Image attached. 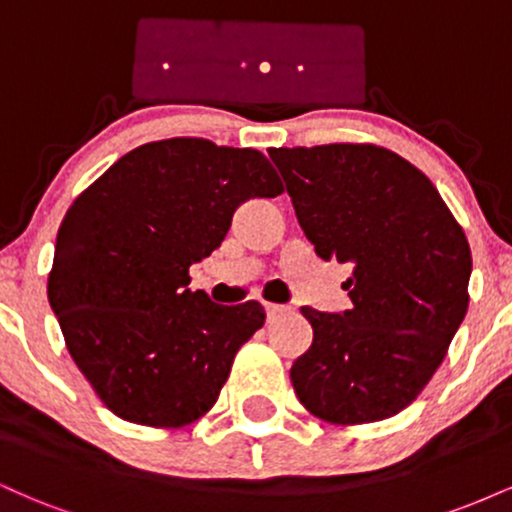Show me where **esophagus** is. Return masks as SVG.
<instances>
[{
    "mask_svg": "<svg viewBox=\"0 0 512 512\" xmlns=\"http://www.w3.org/2000/svg\"><path fill=\"white\" fill-rule=\"evenodd\" d=\"M264 310H267L269 322L279 320V317H284V315H289V313H291L289 305H276V303H267V305H264Z\"/></svg>",
    "mask_w": 512,
    "mask_h": 512,
    "instance_id": "1",
    "label": "esophagus"
}]
</instances>
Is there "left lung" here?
Listing matches in <instances>:
<instances>
[{"label":"left lung","instance_id":"8db88e82","mask_svg":"<svg viewBox=\"0 0 512 512\" xmlns=\"http://www.w3.org/2000/svg\"><path fill=\"white\" fill-rule=\"evenodd\" d=\"M296 219L322 260L351 264V308H301L313 344L291 366L308 411L373 424L409 407L467 313L472 252L433 182L373 144L272 149Z\"/></svg>","mask_w":512,"mask_h":512}]
</instances>
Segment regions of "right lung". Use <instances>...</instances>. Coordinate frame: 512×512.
Returning a JSON list of instances; mask_svg holds the SVG:
<instances>
[{"label":"right lung","mask_w":512,"mask_h":512,"mask_svg":"<svg viewBox=\"0 0 512 512\" xmlns=\"http://www.w3.org/2000/svg\"><path fill=\"white\" fill-rule=\"evenodd\" d=\"M281 190L260 151L178 137L129 151L76 197L57 233L48 301L113 414L180 428L214 407L264 308L211 303L187 289V272L219 248L240 204Z\"/></svg>","instance_id":"1"}]
</instances>
